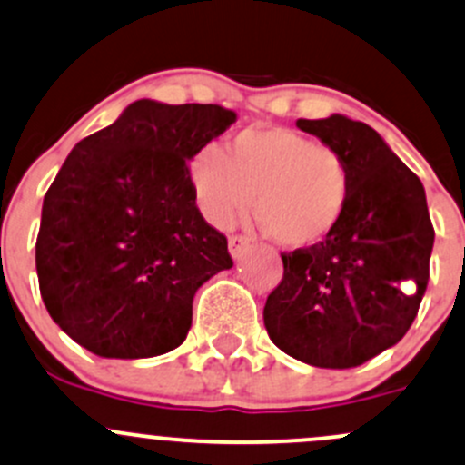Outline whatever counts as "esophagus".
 <instances>
[{"label": "esophagus", "mask_w": 465, "mask_h": 465, "mask_svg": "<svg viewBox=\"0 0 465 465\" xmlns=\"http://www.w3.org/2000/svg\"><path fill=\"white\" fill-rule=\"evenodd\" d=\"M249 247V238L245 236H232L229 238V253L233 258H241L245 253V249Z\"/></svg>", "instance_id": "1"}]
</instances>
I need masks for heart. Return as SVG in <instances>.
<instances>
[{
	"instance_id": "b5f03b06",
	"label": "heart",
	"mask_w": 465,
	"mask_h": 465,
	"mask_svg": "<svg viewBox=\"0 0 465 465\" xmlns=\"http://www.w3.org/2000/svg\"><path fill=\"white\" fill-rule=\"evenodd\" d=\"M195 204L207 223L227 229L252 207L262 232L287 249L330 238L351 193L345 155L282 126H253L224 153L204 146L189 163Z\"/></svg>"
}]
</instances>
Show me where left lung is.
Returning a JSON list of instances; mask_svg holds the SVG:
<instances>
[{
    "label": "left lung",
    "instance_id": "left-lung-1",
    "mask_svg": "<svg viewBox=\"0 0 465 465\" xmlns=\"http://www.w3.org/2000/svg\"><path fill=\"white\" fill-rule=\"evenodd\" d=\"M296 126L345 155L351 193L330 238L281 253L285 272L262 319L273 345L302 363L356 368L417 319L434 245L426 189L363 122L334 114Z\"/></svg>",
    "mask_w": 465,
    "mask_h": 465
}]
</instances>
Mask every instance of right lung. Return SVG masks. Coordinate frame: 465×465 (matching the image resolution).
I'll return each mask as SVG.
<instances>
[{
    "label": "right lung",
    "instance_id": "right-lung-1",
    "mask_svg": "<svg viewBox=\"0 0 465 465\" xmlns=\"http://www.w3.org/2000/svg\"><path fill=\"white\" fill-rule=\"evenodd\" d=\"M233 122L218 104L138 100L68 153L44 195L35 265L48 314L82 348L149 359L187 339L198 287L233 267L187 163Z\"/></svg>",
    "mask_w": 465,
    "mask_h": 465
}]
</instances>
